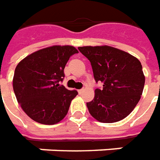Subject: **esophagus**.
Returning a JSON list of instances; mask_svg holds the SVG:
<instances>
[{"instance_id": "obj_1", "label": "esophagus", "mask_w": 160, "mask_h": 160, "mask_svg": "<svg viewBox=\"0 0 160 160\" xmlns=\"http://www.w3.org/2000/svg\"><path fill=\"white\" fill-rule=\"evenodd\" d=\"M78 93H79V94H82V92H83V91H84V89H81V90H78Z\"/></svg>"}]
</instances>
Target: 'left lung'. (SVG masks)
Segmentation results:
<instances>
[{
  "label": "left lung",
  "mask_w": 160,
  "mask_h": 160,
  "mask_svg": "<svg viewBox=\"0 0 160 160\" xmlns=\"http://www.w3.org/2000/svg\"><path fill=\"white\" fill-rule=\"evenodd\" d=\"M78 49L91 62L96 82H103V89H96L93 100L86 103L90 114L101 123L124 119L136 107L145 86L139 60L107 45Z\"/></svg>",
  "instance_id": "8db88e82"
}]
</instances>
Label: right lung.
I'll use <instances>...</instances> for the list:
<instances>
[{
	"label": "right lung",
	"instance_id": "add662e5",
	"mask_svg": "<svg viewBox=\"0 0 160 160\" xmlns=\"http://www.w3.org/2000/svg\"><path fill=\"white\" fill-rule=\"evenodd\" d=\"M78 53L70 45H54L23 58L15 68L13 89L17 102L31 119L55 124L65 118L77 91H69L59 82L72 55Z\"/></svg>",
	"mask_w": 160,
	"mask_h": 160
}]
</instances>
